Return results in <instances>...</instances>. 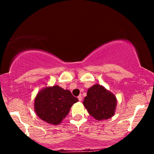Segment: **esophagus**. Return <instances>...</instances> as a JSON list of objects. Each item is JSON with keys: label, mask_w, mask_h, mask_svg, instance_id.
I'll return each mask as SVG.
<instances>
[{"label": "esophagus", "mask_w": 154, "mask_h": 154, "mask_svg": "<svg viewBox=\"0 0 154 154\" xmlns=\"http://www.w3.org/2000/svg\"><path fill=\"white\" fill-rule=\"evenodd\" d=\"M78 99H79V101H82V95H79V96H78Z\"/></svg>", "instance_id": "obj_1"}]
</instances>
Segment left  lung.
Returning <instances> with one entry per match:
<instances>
[{"label":"left lung","instance_id":"8db88e82","mask_svg":"<svg viewBox=\"0 0 154 154\" xmlns=\"http://www.w3.org/2000/svg\"><path fill=\"white\" fill-rule=\"evenodd\" d=\"M83 104L91 116L100 121L113 116L117 99L113 93L102 85L95 84L88 89Z\"/></svg>","mask_w":154,"mask_h":154}]
</instances>
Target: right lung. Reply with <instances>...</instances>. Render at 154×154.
Masks as SVG:
<instances>
[{
	"label": "right lung",
	"mask_w": 154,
	"mask_h": 154,
	"mask_svg": "<svg viewBox=\"0 0 154 154\" xmlns=\"http://www.w3.org/2000/svg\"><path fill=\"white\" fill-rule=\"evenodd\" d=\"M77 102V98L72 96L69 90L54 85L43 88L37 94L34 106L36 115L42 120L52 125H58L66 118L72 105Z\"/></svg>",
	"instance_id": "add662e5"
}]
</instances>
